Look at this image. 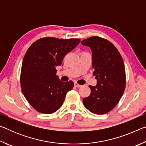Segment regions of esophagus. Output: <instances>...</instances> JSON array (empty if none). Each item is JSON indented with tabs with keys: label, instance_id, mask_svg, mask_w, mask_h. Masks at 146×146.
Listing matches in <instances>:
<instances>
[{
	"label": "esophagus",
	"instance_id": "esophagus-1",
	"mask_svg": "<svg viewBox=\"0 0 146 146\" xmlns=\"http://www.w3.org/2000/svg\"><path fill=\"white\" fill-rule=\"evenodd\" d=\"M74 85H75V87H76V88H80L81 86H82L81 85L78 84H77L76 82H75V84H74Z\"/></svg>",
	"mask_w": 146,
	"mask_h": 146
}]
</instances>
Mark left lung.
I'll list each match as a JSON object with an SVG mask.
<instances>
[{"instance_id": "8db88e82", "label": "left lung", "mask_w": 146, "mask_h": 146, "mask_svg": "<svg viewBox=\"0 0 146 146\" xmlns=\"http://www.w3.org/2000/svg\"><path fill=\"white\" fill-rule=\"evenodd\" d=\"M92 51L93 75L97 86H90L91 94L83 99L84 106L94 114L103 115L119 102L125 88L123 59L113 44L106 39L93 36L81 42Z\"/></svg>"}]
</instances>
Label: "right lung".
Here are the masks:
<instances>
[{"label":"right lung","mask_w":146,"mask_h":146,"mask_svg":"<svg viewBox=\"0 0 146 146\" xmlns=\"http://www.w3.org/2000/svg\"><path fill=\"white\" fill-rule=\"evenodd\" d=\"M80 41L79 38L44 37L27 50L22 64L21 86L26 100L37 111L45 114L56 111L73 89V81L62 82L56 75V67Z\"/></svg>","instance_id":"obj_1"}]
</instances>
